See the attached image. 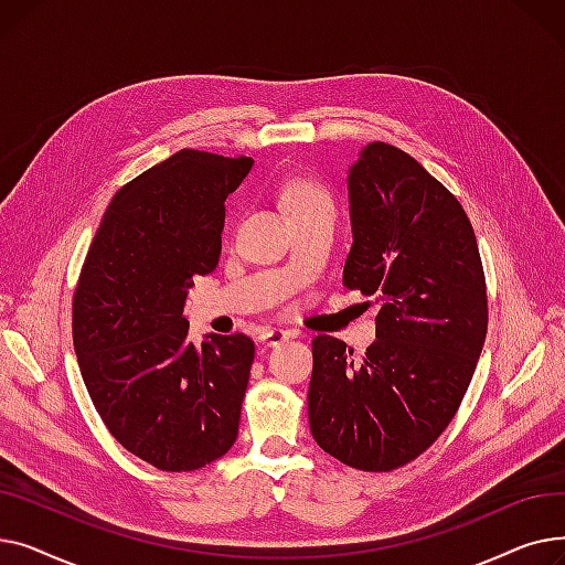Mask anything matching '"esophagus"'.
I'll list each match as a JSON object with an SVG mask.
<instances>
[{
    "label": "esophagus",
    "mask_w": 565,
    "mask_h": 565,
    "mask_svg": "<svg viewBox=\"0 0 565 565\" xmlns=\"http://www.w3.org/2000/svg\"><path fill=\"white\" fill-rule=\"evenodd\" d=\"M292 337V332L290 330H279V328H267V330H263L260 332V341L265 343V345H279V343H284L286 339H290Z\"/></svg>",
    "instance_id": "obj_1"
}]
</instances>
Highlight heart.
I'll use <instances>...</instances> for the list:
<instances>
[{
	"instance_id": "1",
	"label": "heart",
	"mask_w": 565,
	"mask_h": 565,
	"mask_svg": "<svg viewBox=\"0 0 565 565\" xmlns=\"http://www.w3.org/2000/svg\"><path fill=\"white\" fill-rule=\"evenodd\" d=\"M284 201L288 205L290 215L320 211V207H332L330 194L311 181H292L284 192Z\"/></svg>"
}]
</instances>
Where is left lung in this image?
I'll use <instances>...</instances> for the list:
<instances>
[{"mask_svg": "<svg viewBox=\"0 0 565 565\" xmlns=\"http://www.w3.org/2000/svg\"><path fill=\"white\" fill-rule=\"evenodd\" d=\"M345 185L343 284L384 305L364 360L313 339L309 426L337 460L390 471L430 447L469 387L488 330L483 265L458 199L401 148L364 146Z\"/></svg>", "mask_w": 565, "mask_h": 565, "instance_id": "1", "label": "left lung"}]
</instances>
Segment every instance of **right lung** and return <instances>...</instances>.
Segmentation results:
<instances>
[{
    "instance_id": "right-lung-1",
    "label": "right lung",
    "mask_w": 565,
    "mask_h": 565,
    "mask_svg": "<svg viewBox=\"0 0 565 565\" xmlns=\"http://www.w3.org/2000/svg\"><path fill=\"white\" fill-rule=\"evenodd\" d=\"M252 158L173 153L109 201L73 300L82 380L121 447L162 471L222 458L237 437L254 362L245 334L188 339L196 275L222 252L224 201Z\"/></svg>"
}]
</instances>
